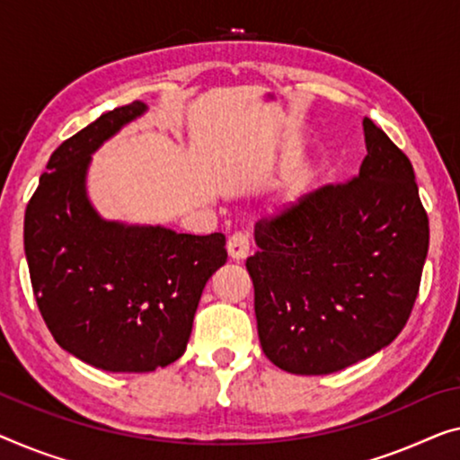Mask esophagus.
Returning a JSON list of instances; mask_svg holds the SVG:
<instances>
[{"instance_id":"obj_1","label":"esophagus","mask_w":460,"mask_h":460,"mask_svg":"<svg viewBox=\"0 0 460 460\" xmlns=\"http://www.w3.org/2000/svg\"><path fill=\"white\" fill-rule=\"evenodd\" d=\"M227 252H229V256L233 260L248 258V253H250V237H248V233H243V231L233 233V235L229 237V242H227Z\"/></svg>"}]
</instances>
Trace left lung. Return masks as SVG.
<instances>
[{
    "label": "left lung",
    "instance_id": "8db88e82",
    "mask_svg": "<svg viewBox=\"0 0 460 460\" xmlns=\"http://www.w3.org/2000/svg\"><path fill=\"white\" fill-rule=\"evenodd\" d=\"M359 175L256 223L248 258L258 337L285 372L322 376L378 353L405 328L429 248L413 164L372 119Z\"/></svg>",
    "mask_w": 460,
    "mask_h": 460
}]
</instances>
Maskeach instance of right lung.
Listing matches in <instances>:
<instances>
[{
    "instance_id": "right-lung-1",
    "label": "right lung",
    "mask_w": 460,
    "mask_h": 460,
    "mask_svg": "<svg viewBox=\"0 0 460 460\" xmlns=\"http://www.w3.org/2000/svg\"><path fill=\"white\" fill-rule=\"evenodd\" d=\"M144 111L140 101L118 107L61 142L24 215L40 316L61 349L105 372L180 359L204 285L227 262L223 233L105 221L88 200L91 155Z\"/></svg>"
}]
</instances>
